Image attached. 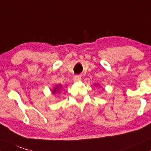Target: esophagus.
<instances>
[{
	"mask_svg": "<svg viewBox=\"0 0 151 151\" xmlns=\"http://www.w3.org/2000/svg\"><path fill=\"white\" fill-rule=\"evenodd\" d=\"M81 79V76H78V75L74 76L73 80H74V81H76V82H78V81H80Z\"/></svg>",
	"mask_w": 151,
	"mask_h": 151,
	"instance_id": "esophagus-1",
	"label": "esophagus"
}]
</instances>
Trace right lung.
<instances>
[{
	"instance_id": "add662e5",
	"label": "right lung",
	"mask_w": 151,
	"mask_h": 151,
	"mask_svg": "<svg viewBox=\"0 0 151 151\" xmlns=\"http://www.w3.org/2000/svg\"><path fill=\"white\" fill-rule=\"evenodd\" d=\"M57 91H58V88H55V89H54V90H53V93H55Z\"/></svg>"
}]
</instances>
